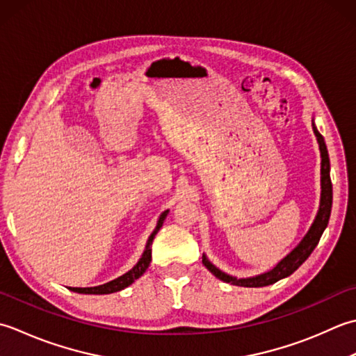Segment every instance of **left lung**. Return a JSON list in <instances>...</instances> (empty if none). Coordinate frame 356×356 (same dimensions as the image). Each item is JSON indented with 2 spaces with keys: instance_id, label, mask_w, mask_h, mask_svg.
<instances>
[{
  "instance_id": "8db88e82",
  "label": "left lung",
  "mask_w": 356,
  "mask_h": 356,
  "mask_svg": "<svg viewBox=\"0 0 356 356\" xmlns=\"http://www.w3.org/2000/svg\"><path fill=\"white\" fill-rule=\"evenodd\" d=\"M314 132L316 135V140L320 143V150H321V202H320V210H318V215L312 224L310 230L307 235L302 238V241L296 245V248L289 253V255L273 267L270 272L259 275L255 278H244V280H236L235 277H230V275L221 272L220 269L210 263V261L202 255V264L207 267L209 272H212L216 278H220L224 282H230L234 286H241V287H264L270 286L273 282H277L282 278L292 275L298 267L306 261L310 253L320 243V238L323 232L325 230L329 224L330 218V210H332V181H330V159L327 154V147H325L323 135L318 132L315 124H314Z\"/></svg>"
}]
</instances>
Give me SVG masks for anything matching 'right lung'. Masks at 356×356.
Instances as JSON below:
<instances>
[{
	"mask_svg": "<svg viewBox=\"0 0 356 356\" xmlns=\"http://www.w3.org/2000/svg\"><path fill=\"white\" fill-rule=\"evenodd\" d=\"M169 210H165V212L161 213V216H159L158 220V224L155 230L152 232V235L149 236L147 239V244H146V250H144L143 257L140 258V261H138L136 266L134 267L132 270H129L127 273L122 275V277L113 280L111 282H106V284L103 286H97V287H70V290H74V292H78V293H97V295H104V293H113V292H118V290H122L124 287L130 286L135 280H138L141 277V275L146 272V269L150 264V259H152V241H154L155 235L158 234V230L161 229L163 222L165 220V216H168Z\"/></svg>",
	"mask_w": 356,
	"mask_h": 356,
	"instance_id": "add662e5",
	"label": "right lung"
}]
</instances>
